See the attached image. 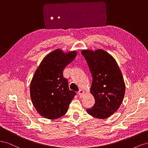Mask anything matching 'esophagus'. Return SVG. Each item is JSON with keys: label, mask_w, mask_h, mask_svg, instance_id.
Returning a JSON list of instances; mask_svg holds the SVG:
<instances>
[{"label": "esophagus", "mask_w": 148, "mask_h": 148, "mask_svg": "<svg viewBox=\"0 0 148 148\" xmlns=\"http://www.w3.org/2000/svg\"><path fill=\"white\" fill-rule=\"evenodd\" d=\"M78 95L80 97H82L84 95V91L83 90V89H80V90H79L78 91Z\"/></svg>", "instance_id": "1"}]
</instances>
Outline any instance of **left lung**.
<instances>
[{"label": "left lung", "mask_w": 148, "mask_h": 148, "mask_svg": "<svg viewBox=\"0 0 148 148\" xmlns=\"http://www.w3.org/2000/svg\"><path fill=\"white\" fill-rule=\"evenodd\" d=\"M92 77L90 92L95 105L86 110L88 114L99 119L109 117L120 107L125 92L122 73L114 58L99 49L82 50Z\"/></svg>", "instance_id": "left-lung-1"}]
</instances>
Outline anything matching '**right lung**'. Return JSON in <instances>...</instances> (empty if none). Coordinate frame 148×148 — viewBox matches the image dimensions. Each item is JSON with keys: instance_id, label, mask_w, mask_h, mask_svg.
<instances>
[{"instance_id": "add662e5", "label": "right lung", "mask_w": 148, "mask_h": 148, "mask_svg": "<svg viewBox=\"0 0 148 148\" xmlns=\"http://www.w3.org/2000/svg\"><path fill=\"white\" fill-rule=\"evenodd\" d=\"M77 56V51L65 52L60 49L44 58L36 70L30 84V97L38 112L53 120L65 115L76 92L69 89L63 77L65 66Z\"/></svg>"}]
</instances>
